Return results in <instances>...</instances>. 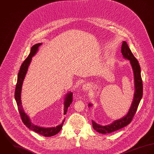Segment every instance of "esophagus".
Listing matches in <instances>:
<instances>
[{
    "label": "esophagus",
    "instance_id": "1",
    "mask_svg": "<svg viewBox=\"0 0 154 154\" xmlns=\"http://www.w3.org/2000/svg\"><path fill=\"white\" fill-rule=\"evenodd\" d=\"M83 90H88V85H85L83 86Z\"/></svg>",
    "mask_w": 154,
    "mask_h": 154
}]
</instances>
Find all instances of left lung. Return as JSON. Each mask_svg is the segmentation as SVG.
<instances>
[{"instance_id": "1", "label": "left lung", "mask_w": 154, "mask_h": 154, "mask_svg": "<svg viewBox=\"0 0 154 154\" xmlns=\"http://www.w3.org/2000/svg\"><path fill=\"white\" fill-rule=\"evenodd\" d=\"M121 52L123 57L130 61L132 67L134 71L135 87L134 98L133 102L132 103L131 107L128 114L126 115V116L123 117V118L115 120L112 124L106 125V126H100V125L97 124L96 122L92 120L93 128L97 132L103 134H110V133L113 132L129 125L133 119L137 112L139 104L142 97L143 85H142V80L141 75H140V68L139 63L137 58L134 57V55L132 53L126 42L125 41L123 42ZM88 106H91V104H88Z\"/></svg>"}]
</instances>
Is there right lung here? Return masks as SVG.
<instances>
[{"label":"right lung","mask_w":154,"mask_h":154,"mask_svg":"<svg viewBox=\"0 0 154 154\" xmlns=\"http://www.w3.org/2000/svg\"><path fill=\"white\" fill-rule=\"evenodd\" d=\"M41 44H42L41 43H39L32 46V47L31 49L30 54H29L28 57L25 59V60L23 61V63L20 66V68L17 75V83L16 85V88L15 91V98L17 103V109L19 110V112L21 119L22 120L23 123H24V125H26L29 129L32 130L37 134H39L44 137H52L57 134L61 131L64 120L62 124L57 126L56 128L53 127V128H44L42 127H39L36 125H35L33 123H31L28 116L24 112V110H23V108L21 105L22 103L20 100L22 86L23 82L25 79V75L27 72L28 67L32 60V57L36 53L39 47ZM72 102V93H69L67 94L65 99V102H64V114L65 115L67 113L68 108L70 106V104H71Z\"/></svg>","instance_id":"obj_1"}]
</instances>
